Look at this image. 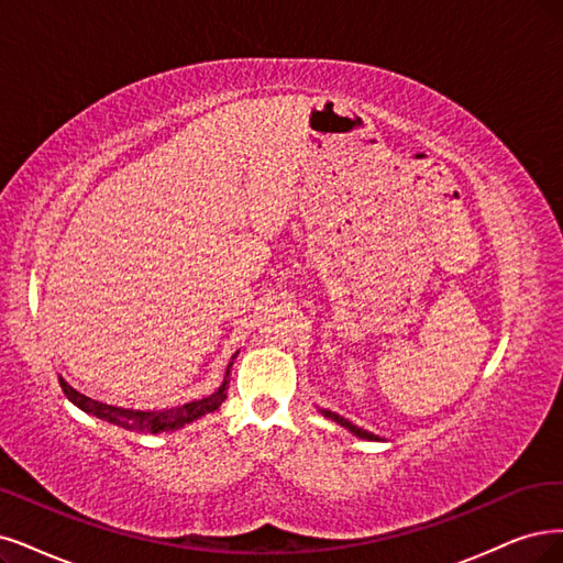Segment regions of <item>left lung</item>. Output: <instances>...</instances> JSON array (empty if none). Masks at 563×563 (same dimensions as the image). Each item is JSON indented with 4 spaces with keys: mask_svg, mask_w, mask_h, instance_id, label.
<instances>
[{
    "mask_svg": "<svg viewBox=\"0 0 563 563\" xmlns=\"http://www.w3.org/2000/svg\"><path fill=\"white\" fill-rule=\"evenodd\" d=\"M322 415L324 418H329V420H334V422H339L341 427H345L347 431H352L355 435H360V439H366V441H380L376 433H371V431H366V429H360L357 424H352L350 420H345V418H341L339 412H331V410H322Z\"/></svg>",
    "mask_w": 563,
    "mask_h": 563,
    "instance_id": "8db88e82",
    "label": "left lung"
}]
</instances>
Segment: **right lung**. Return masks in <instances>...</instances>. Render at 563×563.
<instances>
[{"label":"right lung","mask_w":563,"mask_h":563,"mask_svg":"<svg viewBox=\"0 0 563 563\" xmlns=\"http://www.w3.org/2000/svg\"><path fill=\"white\" fill-rule=\"evenodd\" d=\"M232 364L234 362H229L224 380L213 394H208V397H203L199 401H190V404L166 408V410H134V408H120V406L101 404V401H95V399L86 397V394L76 391L65 378H59V387H62V391L67 394V399L74 406H78L82 412L95 415V418H99L103 422H111L115 427L139 431V433H159V431L180 429L185 424H190V422L203 418V415L218 410L222 406V401L227 399V385H229L227 378H229V368H232Z\"/></svg>","instance_id":"1"}]
</instances>
